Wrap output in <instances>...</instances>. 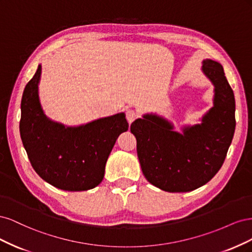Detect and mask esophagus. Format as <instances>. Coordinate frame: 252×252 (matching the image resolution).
Instances as JSON below:
<instances>
[{"label":"esophagus","instance_id":"esophagus-1","mask_svg":"<svg viewBox=\"0 0 252 252\" xmlns=\"http://www.w3.org/2000/svg\"><path fill=\"white\" fill-rule=\"evenodd\" d=\"M136 118H138V112H136L135 110H133V109L126 110V119H127L129 124H131Z\"/></svg>","mask_w":252,"mask_h":252}]
</instances>
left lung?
Instances as JSON below:
<instances>
[{
	"instance_id": "8db88e82",
	"label": "left lung",
	"mask_w": 252,
	"mask_h": 252,
	"mask_svg": "<svg viewBox=\"0 0 252 252\" xmlns=\"http://www.w3.org/2000/svg\"><path fill=\"white\" fill-rule=\"evenodd\" d=\"M202 71L215 86V96L201 124L178 132L169 121L147 113L130 126L143 174L164 191H192L208 183L222 167L233 138L235 101L223 66L206 59Z\"/></svg>"
}]
</instances>
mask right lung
Listing matches in <instances>:
<instances>
[{
    "label": "right lung",
    "mask_w": 252,
    "mask_h": 252,
    "mask_svg": "<svg viewBox=\"0 0 252 252\" xmlns=\"http://www.w3.org/2000/svg\"><path fill=\"white\" fill-rule=\"evenodd\" d=\"M41 72L39 65L21 102L20 133L29 161L44 181L59 189H93L103 181L106 162L119 135L128 130L125 113L73 127L52 121L40 103Z\"/></svg>",
    "instance_id": "1"
}]
</instances>
